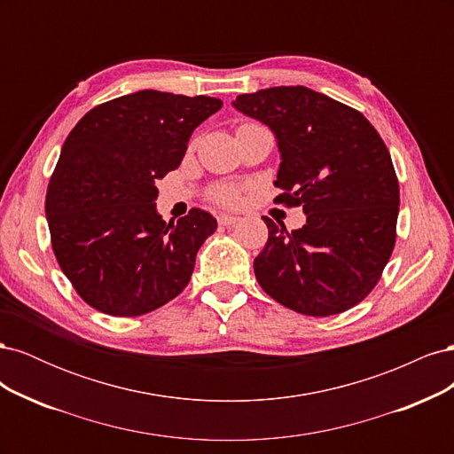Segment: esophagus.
Instances as JSON below:
<instances>
[{
    "label": "esophagus",
    "mask_w": 454,
    "mask_h": 454,
    "mask_svg": "<svg viewBox=\"0 0 454 454\" xmlns=\"http://www.w3.org/2000/svg\"><path fill=\"white\" fill-rule=\"evenodd\" d=\"M239 222H240V217H237V215H231V214H219L217 215V223L223 225V227H231V225H235Z\"/></svg>",
    "instance_id": "1"
}]
</instances>
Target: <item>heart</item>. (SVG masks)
<instances>
[{"mask_svg": "<svg viewBox=\"0 0 454 454\" xmlns=\"http://www.w3.org/2000/svg\"><path fill=\"white\" fill-rule=\"evenodd\" d=\"M212 199H215L217 202H222V204H237L240 195H239V189L225 185V187L214 189L212 191Z\"/></svg>", "mask_w": 454, "mask_h": 454, "instance_id": "obj_1", "label": "heart"}]
</instances>
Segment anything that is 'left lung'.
I'll return each mask as SVG.
<instances>
[{
    "instance_id": "8db88e82",
    "label": "left lung",
    "mask_w": 454,
    "mask_h": 454,
    "mask_svg": "<svg viewBox=\"0 0 454 454\" xmlns=\"http://www.w3.org/2000/svg\"><path fill=\"white\" fill-rule=\"evenodd\" d=\"M232 106L270 129L280 167L278 202L303 206L307 223L287 231L263 217L259 286L280 305L332 316L358 305L395 244L400 185L387 145L356 109L307 87L240 94Z\"/></svg>"
}]
</instances>
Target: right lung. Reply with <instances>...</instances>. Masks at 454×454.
<instances>
[{
    "label": "right lung",
    "instance_id": "1",
    "mask_svg": "<svg viewBox=\"0 0 454 454\" xmlns=\"http://www.w3.org/2000/svg\"><path fill=\"white\" fill-rule=\"evenodd\" d=\"M212 96L138 90L92 107L67 136L45 214L62 272L87 305L140 316L184 292L215 217L167 223L157 180L180 167L191 134L222 109Z\"/></svg>",
    "mask_w": 454,
    "mask_h": 454
}]
</instances>
